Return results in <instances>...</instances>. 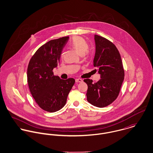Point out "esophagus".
<instances>
[{
  "label": "esophagus",
  "instance_id": "34e87169",
  "mask_svg": "<svg viewBox=\"0 0 153 153\" xmlns=\"http://www.w3.org/2000/svg\"><path fill=\"white\" fill-rule=\"evenodd\" d=\"M83 81V80L82 79H80V78H77L75 79V82H82Z\"/></svg>",
  "mask_w": 153,
  "mask_h": 153
}]
</instances>
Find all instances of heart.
Segmentation results:
<instances>
[{
	"instance_id": "heart-1",
	"label": "heart",
	"mask_w": 153,
	"mask_h": 153,
	"mask_svg": "<svg viewBox=\"0 0 153 153\" xmlns=\"http://www.w3.org/2000/svg\"><path fill=\"white\" fill-rule=\"evenodd\" d=\"M69 46L76 51H77L80 55H84L88 53V45L87 41L82 38L79 36H75L69 42Z\"/></svg>"
}]
</instances>
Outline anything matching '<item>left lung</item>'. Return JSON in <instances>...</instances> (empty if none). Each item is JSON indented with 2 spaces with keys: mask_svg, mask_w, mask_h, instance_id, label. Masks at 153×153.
<instances>
[{
  "mask_svg": "<svg viewBox=\"0 0 153 153\" xmlns=\"http://www.w3.org/2000/svg\"><path fill=\"white\" fill-rule=\"evenodd\" d=\"M95 54L94 66L97 67L101 79L96 83L84 80L88 85L87 101L92 105L102 108L114 101L124 79V70L118 50L114 44L101 36L95 35Z\"/></svg>",
  "mask_w": 153,
  "mask_h": 153,
  "instance_id": "8db88e82",
  "label": "left lung"
}]
</instances>
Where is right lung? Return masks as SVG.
<instances>
[{"label": "right lung", "instance_id": "1", "mask_svg": "<svg viewBox=\"0 0 153 153\" xmlns=\"http://www.w3.org/2000/svg\"><path fill=\"white\" fill-rule=\"evenodd\" d=\"M69 40L62 37L49 41L41 46L30 59L27 70L30 93L38 105L46 111L54 112L65 105L75 79H61L54 76L62 51Z\"/></svg>", "mask_w": 153, "mask_h": 153}]
</instances>
